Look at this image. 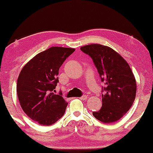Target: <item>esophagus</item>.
<instances>
[{
  "instance_id": "obj_1",
  "label": "esophagus",
  "mask_w": 153,
  "mask_h": 153,
  "mask_svg": "<svg viewBox=\"0 0 153 153\" xmlns=\"http://www.w3.org/2000/svg\"><path fill=\"white\" fill-rule=\"evenodd\" d=\"M79 99L82 100H87V95H83L82 96H81V97H79Z\"/></svg>"
}]
</instances>
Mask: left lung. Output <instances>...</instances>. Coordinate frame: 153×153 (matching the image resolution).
I'll return each mask as SVG.
<instances>
[{
	"instance_id": "1",
	"label": "left lung",
	"mask_w": 153,
	"mask_h": 153,
	"mask_svg": "<svg viewBox=\"0 0 153 153\" xmlns=\"http://www.w3.org/2000/svg\"><path fill=\"white\" fill-rule=\"evenodd\" d=\"M80 50L93 59L101 81L106 85L102 89V107L93 112L94 117L105 123L117 121L128 112L136 96V79L130 66L108 46L89 44Z\"/></svg>"
}]
</instances>
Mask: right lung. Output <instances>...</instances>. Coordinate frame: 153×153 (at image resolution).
<instances>
[{"label":"right lung","mask_w":153,"mask_h":153,"mask_svg":"<svg viewBox=\"0 0 153 153\" xmlns=\"http://www.w3.org/2000/svg\"><path fill=\"white\" fill-rule=\"evenodd\" d=\"M74 48L54 46L30 60L21 71L16 91L21 108L39 124L51 126L62 118L68 103L54 94L59 68Z\"/></svg>","instance_id":"obj_1"}]
</instances>
